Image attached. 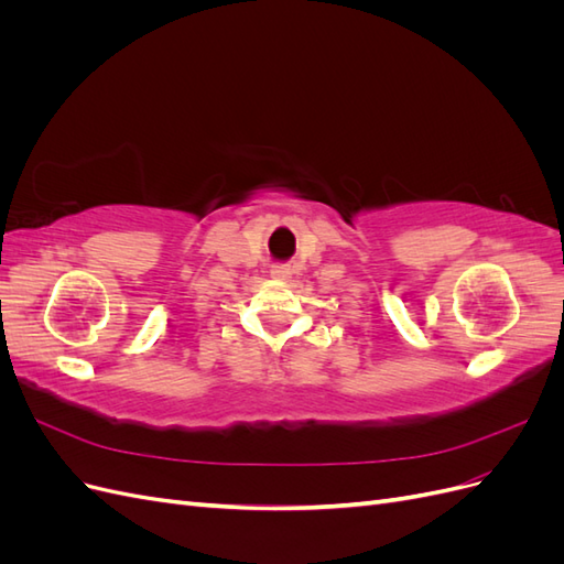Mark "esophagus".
Returning a JSON list of instances; mask_svg holds the SVG:
<instances>
[{
	"label": "esophagus",
	"instance_id": "esophagus-1",
	"mask_svg": "<svg viewBox=\"0 0 564 564\" xmlns=\"http://www.w3.org/2000/svg\"><path fill=\"white\" fill-rule=\"evenodd\" d=\"M270 275L278 278V280H289V278H292V268L284 265V263H278V265H272Z\"/></svg>",
	"mask_w": 564,
	"mask_h": 564
}]
</instances>
